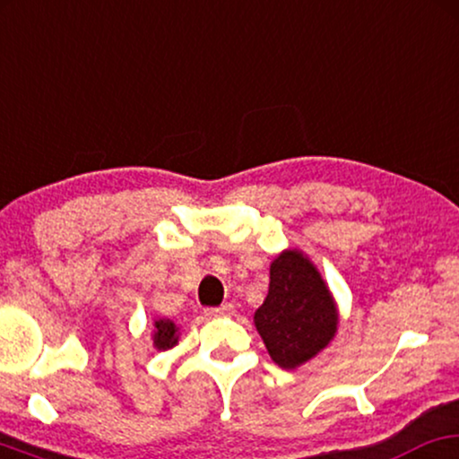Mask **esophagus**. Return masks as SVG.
<instances>
[{"instance_id":"esophagus-1","label":"esophagus","mask_w":459,"mask_h":459,"mask_svg":"<svg viewBox=\"0 0 459 459\" xmlns=\"http://www.w3.org/2000/svg\"><path fill=\"white\" fill-rule=\"evenodd\" d=\"M204 314L206 316H230V314H234V306L231 303H223L219 307H206Z\"/></svg>"}]
</instances>
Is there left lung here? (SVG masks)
Returning a JSON list of instances; mask_svg holds the SVG:
<instances>
[{"label": "left lung", "mask_w": 459, "mask_h": 459, "mask_svg": "<svg viewBox=\"0 0 459 459\" xmlns=\"http://www.w3.org/2000/svg\"><path fill=\"white\" fill-rule=\"evenodd\" d=\"M255 326L272 360L295 368L316 356L337 331V309L326 284L309 261L297 251L273 259L270 290Z\"/></svg>", "instance_id": "1"}]
</instances>
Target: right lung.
Masks as SVG:
<instances>
[{
	"mask_svg": "<svg viewBox=\"0 0 459 459\" xmlns=\"http://www.w3.org/2000/svg\"><path fill=\"white\" fill-rule=\"evenodd\" d=\"M177 343V326L170 320H156V333H153V346L158 350H169Z\"/></svg>",
	"mask_w": 459,
	"mask_h": 459,
	"instance_id": "right-lung-1",
	"label": "right lung"
}]
</instances>
